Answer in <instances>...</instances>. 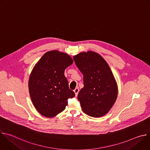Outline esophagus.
Segmentation results:
<instances>
[{
  "label": "esophagus",
  "instance_id": "obj_1",
  "mask_svg": "<svg viewBox=\"0 0 150 150\" xmlns=\"http://www.w3.org/2000/svg\"><path fill=\"white\" fill-rule=\"evenodd\" d=\"M74 91L75 95L77 96L78 94V93H79V88H76L74 90Z\"/></svg>",
  "mask_w": 150,
  "mask_h": 150
}]
</instances>
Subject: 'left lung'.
<instances>
[{"label": "left lung", "instance_id": "obj_1", "mask_svg": "<svg viewBox=\"0 0 150 150\" xmlns=\"http://www.w3.org/2000/svg\"><path fill=\"white\" fill-rule=\"evenodd\" d=\"M76 67L83 74V88L78 95L83 112L92 117L108 113L115 103L117 85L105 60L98 53L89 51L74 56Z\"/></svg>", "mask_w": 150, "mask_h": 150}]
</instances>
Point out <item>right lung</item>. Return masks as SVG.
Listing matches in <instances>:
<instances>
[{
    "mask_svg": "<svg viewBox=\"0 0 150 150\" xmlns=\"http://www.w3.org/2000/svg\"><path fill=\"white\" fill-rule=\"evenodd\" d=\"M67 53L52 50L42 56L29 78L30 97L36 110L42 116L52 117L65 109L68 99L75 97L64 75L73 63Z\"/></svg>",
    "mask_w": 150,
    "mask_h": 150,
    "instance_id": "obj_1",
    "label": "right lung"
}]
</instances>
